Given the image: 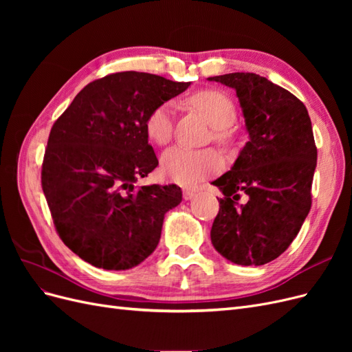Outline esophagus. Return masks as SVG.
Segmentation results:
<instances>
[{
  "mask_svg": "<svg viewBox=\"0 0 352 352\" xmlns=\"http://www.w3.org/2000/svg\"><path fill=\"white\" fill-rule=\"evenodd\" d=\"M197 195V190H194V189H184V198L186 199V201H189V199H192L194 197Z\"/></svg>",
  "mask_w": 352,
  "mask_h": 352,
  "instance_id": "34e87169",
  "label": "esophagus"
}]
</instances>
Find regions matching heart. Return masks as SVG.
I'll return each instance as SVG.
<instances>
[{
	"label": "heart",
	"instance_id": "1",
	"mask_svg": "<svg viewBox=\"0 0 352 352\" xmlns=\"http://www.w3.org/2000/svg\"><path fill=\"white\" fill-rule=\"evenodd\" d=\"M186 102L206 117L214 127V138L223 144H229L233 138L232 124L236 119V109L232 100L223 92L214 89L198 91L189 95ZM175 109L172 102H163L154 107L145 120V129L150 140L158 145H166L173 135ZM221 157L217 151L194 150L186 146H172L162 155V173L175 184L190 186L199 180L219 172Z\"/></svg>",
	"mask_w": 352,
	"mask_h": 352
}]
</instances>
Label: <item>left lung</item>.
Wrapping results in <instances>:
<instances>
[{
	"label": "left lung",
	"mask_w": 352,
	"mask_h": 352,
	"mask_svg": "<svg viewBox=\"0 0 352 352\" xmlns=\"http://www.w3.org/2000/svg\"><path fill=\"white\" fill-rule=\"evenodd\" d=\"M235 89L248 142L214 182L223 197L211 243L239 265L270 263L289 247L311 208L317 150L305 105L255 73L208 78Z\"/></svg>",
	"instance_id": "obj_1"
}]
</instances>
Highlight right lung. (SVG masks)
Returning <instances> with one entry per match:
<instances>
[{
	"instance_id": "right-lung-1",
	"label": "right lung",
	"mask_w": 352,
	"mask_h": 352,
	"mask_svg": "<svg viewBox=\"0 0 352 352\" xmlns=\"http://www.w3.org/2000/svg\"><path fill=\"white\" fill-rule=\"evenodd\" d=\"M189 85L140 72L109 74L87 85L52 126L42 190L61 241L83 261L127 270L157 248L182 190L135 186L158 164L145 120Z\"/></svg>"
}]
</instances>
